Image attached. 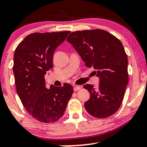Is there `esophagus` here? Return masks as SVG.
Segmentation results:
<instances>
[{
    "label": "esophagus",
    "mask_w": 147,
    "mask_h": 147,
    "mask_svg": "<svg viewBox=\"0 0 147 147\" xmlns=\"http://www.w3.org/2000/svg\"><path fill=\"white\" fill-rule=\"evenodd\" d=\"M80 89H81V86H74V90L75 91L79 90Z\"/></svg>",
    "instance_id": "esophagus-1"
}]
</instances>
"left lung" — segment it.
I'll use <instances>...</instances> for the list:
<instances>
[{
  "mask_svg": "<svg viewBox=\"0 0 147 147\" xmlns=\"http://www.w3.org/2000/svg\"><path fill=\"white\" fill-rule=\"evenodd\" d=\"M67 41L87 67L97 70L99 78L97 88L91 84L84 86L90 95L84 104L86 110L95 117H110L120 107L129 82L128 59L122 43L100 29L73 32Z\"/></svg>",
  "mask_w": 147,
  "mask_h": 147,
  "instance_id": "left-lung-1",
  "label": "left lung"
}]
</instances>
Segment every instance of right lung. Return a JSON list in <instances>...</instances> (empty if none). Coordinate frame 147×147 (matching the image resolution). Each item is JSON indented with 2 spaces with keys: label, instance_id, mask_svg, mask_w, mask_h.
<instances>
[{
  "label": "right lung",
  "instance_id": "1",
  "mask_svg": "<svg viewBox=\"0 0 147 147\" xmlns=\"http://www.w3.org/2000/svg\"><path fill=\"white\" fill-rule=\"evenodd\" d=\"M70 31L32 33L18 45L14 55L16 92L26 111L36 120L50 123L63 115L73 93L70 84L45 86V75L53 67V54Z\"/></svg>",
  "mask_w": 147,
  "mask_h": 147
}]
</instances>
